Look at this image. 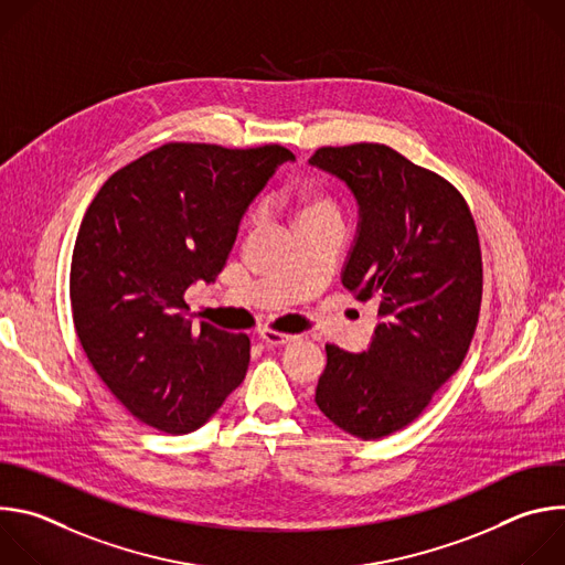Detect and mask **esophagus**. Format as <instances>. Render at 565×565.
Returning <instances> with one entry per match:
<instances>
[{
    "label": "esophagus",
    "mask_w": 565,
    "mask_h": 565,
    "mask_svg": "<svg viewBox=\"0 0 565 565\" xmlns=\"http://www.w3.org/2000/svg\"><path fill=\"white\" fill-rule=\"evenodd\" d=\"M259 338H262V342H266L268 347H284V344H290V342H295V340H297V335H288V333L270 331V329L262 331V333H259Z\"/></svg>",
    "instance_id": "obj_1"
}]
</instances>
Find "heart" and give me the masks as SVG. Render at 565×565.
<instances>
[{
	"label": "heart",
	"mask_w": 565,
	"mask_h": 565,
	"mask_svg": "<svg viewBox=\"0 0 565 565\" xmlns=\"http://www.w3.org/2000/svg\"><path fill=\"white\" fill-rule=\"evenodd\" d=\"M297 221L299 223H308V221L342 223V212H340V205L335 203L333 196H329V194H312V196H303L299 201Z\"/></svg>",
	"instance_id": "1"
}]
</instances>
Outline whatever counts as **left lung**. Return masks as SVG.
Returning a JSON list of instances; mask_svg holds the SVG:
<instances>
[{
	"label": "left lung",
	"mask_w": 565,
	"mask_h": 565,
	"mask_svg": "<svg viewBox=\"0 0 565 565\" xmlns=\"http://www.w3.org/2000/svg\"><path fill=\"white\" fill-rule=\"evenodd\" d=\"M308 163L360 205L342 284L377 303L366 351L327 344L315 402L342 431L377 440L414 423L467 355L482 297L476 223L451 183L386 145L321 147Z\"/></svg>",
	"instance_id": "obj_1"
}]
</instances>
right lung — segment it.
<instances>
[{
    "label": "right lung",
    "instance_id": "add662e5",
    "mask_svg": "<svg viewBox=\"0 0 565 565\" xmlns=\"http://www.w3.org/2000/svg\"><path fill=\"white\" fill-rule=\"evenodd\" d=\"M281 145L168 142L100 188L75 238L71 310L92 366L140 423L190 434L244 382L248 335L192 327L185 290L212 284Z\"/></svg>",
    "mask_w": 565,
    "mask_h": 565
}]
</instances>
